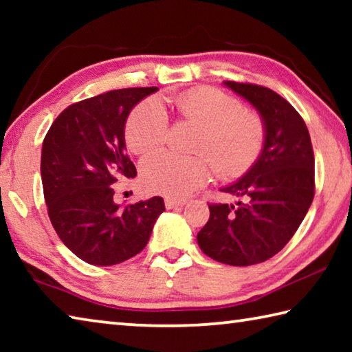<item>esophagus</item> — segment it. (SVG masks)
I'll use <instances>...</instances> for the list:
<instances>
[{
	"mask_svg": "<svg viewBox=\"0 0 352 352\" xmlns=\"http://www.w3.org/2000/svg\"><path fill=\"white\" fill-rule=\"evenodd\" d=\"M164 205H166V208H168V210H177V208H182V206L186 205V200L166 197L164 199Z\"/></svg>",
	"mask_w": 352,
	"mask_h": 352,
	"instance_id": "esophagus-1",
	"label": "esophagus"
}]
</instances>
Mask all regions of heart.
I'll list each match as a JSON object with an SVG mask.
<instances>
[{
  "instance_id": "heart-1",
  "label": "heart",
  "mask_w": 352,
  "mask_h": 352,
  "mask_svg": "<svg viewBox=\"0 0 352 352\" xmlns=\"http://www.w3.org/2000/svg\"><path fill=\"white\" fill-rule=\"evenodd\" d=\"M175 109L183 118L200 124L194 151L206 153L223 178L242 175L264 144L261 119L242 110L237 99L212 88H197L175 98ZM168 115L157 100H146L130 113L126 141L135 153H146L163 144L168 133ZM210 158L180 157L169 152L148 155L141 163L142 184L152 192L183 199L195 192L211 175Z\"/></svg>"
}]
</instances>
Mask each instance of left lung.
<instances>
[{
    "label": "left lung",
    "mask_w": 352,
    "mask_h": 352,
    "mask_svg": "<svg viewBox=\"0 0 352 352\" xmlns=\"http://www.w3.org/2000/svg\"><path fill=\"white\" fill-rule=\"evenodd\" d=\"M259 113L264 144L234 183L220 188L234 204L210 205L199 231L201 252L222 264H259L281 252L306 217L314 199V151L302 118L270 88L223 82Z\"/></svg>",
    "instance_id": "8db88e82"
}]
</instances>
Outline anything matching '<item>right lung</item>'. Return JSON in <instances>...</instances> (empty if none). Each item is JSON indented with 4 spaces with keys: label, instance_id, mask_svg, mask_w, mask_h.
I'll use <instances>...</instances> for the list:
<instances>
[{
    "label": "right lung",
    "instance_id": "1",
    "mask_svg": "<svg viewBox=\"0 0 352 352\" xmlns=\"http://www.w3.org/2000/svg\"><path fill=\"white\" fill-rule=\"evenodd\" d=\"M157 87L126 88L80 100L52 122L41 147L40 174L51 223L77 258L116 265L147 245L164 200L152 197L121 208L118 180L136 177L126 153V122Z\"/></svg>",
    "mask_w": 352,
    "mask_h": 352
}]
</instances>
